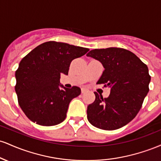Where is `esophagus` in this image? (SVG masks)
<instances>
[{"label": "esophagus", "instance_id": "esophagus-1", "mask_svg": "<svg viewBox=\"0 0 161 161\" xmlns=\"http://www.w3.org/2000/svg\"><path fill=\"white\" fill-rule=\"evenodd\" d=\"M81 92H82V94L86 93V92H88V89L86 88H82V89H81Z\"/></svg>", "mask_w": 161, "mask_h": 161}]
</instances>
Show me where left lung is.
I'll use <instances>...</instances> for the list:
<instances>
[{
	"mask_svg": "<svg viewBox=\"0 0 161 161\" xmlns=\"http://www.w3.org/2000/svg\"><path fill=\"white\" fill-rule=\"evenodd\" d=\"M101 63L104 70L97 83L110 88L108 97L95 92L87 118L104 130L121 128L136 117L149 92L148 68L135 53L119 47L92 50L86 54Z\"/></svg>",
	"mask_w": 161,
	"mask_h": 161,
	"instance_id": "1",
	"label": "left lung"
}]
</instances>
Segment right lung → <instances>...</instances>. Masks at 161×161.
Here are the masks:
<instances>
[{
    "label": "right lung",
    "instance_id": "add662e5",
    "mask_svg": "<svg viewBox=\"0 0 161 161\" xmlns=\"http://www.w3.org/2000/svg\"><path fill=\"white\" fill-rule=\"evenodd\" d=\"M89 51L66 43L47 42L22 59L15 73V91L24 114L37 124L51 126L65 119L70 101L81 94L77 86L65 88L60 74L68 75L72 60Z\"/></svg>",
    "mask_w": 161,
    "mask_h": 161
}]
</instances>
